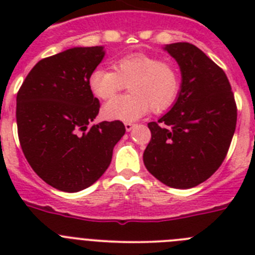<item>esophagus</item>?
Returning <instances> with one entry per match:
<instances>
[{"mask_svg":"<svg viewBox=\"0 0 255 255\" xmlns=\"http://www.w3.org/2000/svg\"><path fill=\"white\" fill-rule=\"evenodd\" d=\"M135 128V124H132V123H125V129H126V131H131L132 129H134Z\"/></svg>","mask_w":255,"mask_h":255,"instance_id":"esophagus-1","label":"esophagus"}]
</instances>
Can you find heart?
Returning a JSON list of instances; mask_svg holds the SVG:
<instances>
[{"instance_id": "obj_1", "label": "heart", "mask_w": 255, "mask_h": 255, "mask_svg": "<svg viewBox=\"0 0 255 255\" xmlns=\"http://www.w3.org/2000/svg\"><path fill=\"white\" fill-rule=\"evenodd\" d=\"M114 69L98 67L88 79L92 93L103 101L115 98L125 84L129 87V94L103 108V115L110 120H136L149 108L153 112L166 111L179 96L180 74L171 61L138 52L115 61Z\"/></svg>"}]
</instances>
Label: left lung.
I'll return each mask as SVG.
<instances>
[{
	"label": "left lung",
	"mask_w": 255,
	"mask_h": 255,
	"mask_svg": "<svg viewBox=\"0 0 255 255\" xmlns=\"http://www.w3.org/2000/svg\"><path fill=\"white\" fill-rule=\"evenodd\" d=\"M164 49L181 70V88L170 111L148 124L152 138L143 154L147 170L164 185L189 189L218 170L233 140L238 119L226 74L194 44Z\"/></svg>",
	"instance_id": "obj_1"
}]
</instances>
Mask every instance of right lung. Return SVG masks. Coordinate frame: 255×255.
I'll list each match as a JSON object with an SVG mask.
<instances>
[{
  "instance_id": "right-lung-1",
  "label": "right lung",
  "mask_w": 255,
  "mask_h": 255,
  "mask_svg": "<svg viewBox=\"0 0 255 255\" xmlns=\"http://www.w3.org/2000/svg\"><path fill=\"white\" fill-rule=\"evenodd\" d=\"M105 57L103 47H74L40 60L16 97V124L26 161L48 185L67 193L91 186L125 134L121 121L92 125L100 101L88 79Z\"/></svg>"
}]
</instances>
